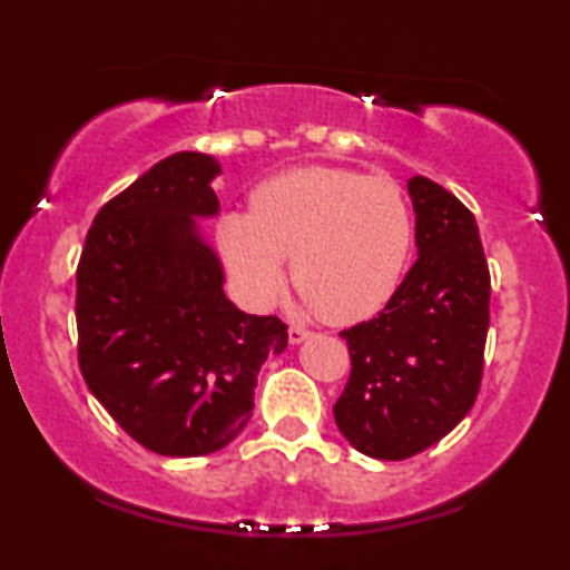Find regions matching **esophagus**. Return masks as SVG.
I'll return each instance as SVG.
<instances>
[{
	"label": "esophagus",
	"mask_w": 570,
	"mask_h": 570,
	"mask_svg": "<svg viewBox=\"0 0 570 570\" xmlns=\"http://www.w3.org/2000/svg\"><path fill=\"white\" fill-rule=\"evenodd\" d=\"M308 330H303V326H291V330H287V340H291V345H301V342L303 340H306L308 337Z\"/></svg>",
	"instance_id": "1"
}]
</instances>
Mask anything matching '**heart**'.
<instances>
[{
	"label": "heart",
	"instance_id": "1",
	"mask_svg": "<svg viewBox=\"0 0 570 570\" xmlns=\"http://www.w3.org/2000/svg\"><path fill=\"white\" fill-rule=\"evenodd\" d=\"M217 248L248 306L283 293L287 256L303 306L334 324L376 314L412 252V213L400 184L350 168H293L252 191V213H225Z\"/></svg>",
	"mask_w": 570,
	"mask_h": 570
}]
</instances>
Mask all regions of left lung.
Here are the masks:
<instances>
[{"label": "left lung", "mask_w": 570, "mask_h": 570, "mask_svg": "<svg viewBox=\"0 0 570 570\" xmlns=\"http://www.w3.org/2000/svg\"><path fill=\"white\" fill-rule=\"evenodd\" d=\"M417 262L379 316L340 332L350 371L334 404L340 433L365 456H415L478 400L490 324V272L474 215L412 176Z\"/></svg>", "instance_id": "8db88e82"}]
</instances>
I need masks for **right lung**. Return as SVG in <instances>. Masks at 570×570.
Returning <instances> with one entry per match:
<instances>
[{"label": "right lung", "mask_w": 570, "mask_h": 570, "mask_svg": "<svg viewBox=\"0 0 570 570\" xmlns=\"http://www.w3.org/2000/svg\"><path fill=\"white\" fill-rule=\"evenodd\" d=\"M220 163L176 153L116 194L77 264V361L92 396L137 443L205 456L236 439L259 368L287 324L225 298L223 264L194 217L220 209Z\"/></svg>", "instance_id": "1"}]
</instances>
